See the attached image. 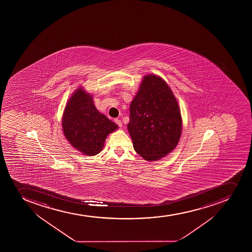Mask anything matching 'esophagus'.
Masks as SVG:
<instances>
[{
    "mask_svg": "<svg viewBox=\"0 0 252 252\" xmlns=\"http://www.w3.org/2000/svg\"><path fill=\"white\" fill-rule=\"evenodd\" d=\"M115 122L117 123V126H118L119 127H122V122H121V120L115 119Z\"/></svg>",
    "mask_w": 252,
    "mask_h": 252,
    "instance_id": "obj_1",
    "label": "esophagus"
}]
</instances>
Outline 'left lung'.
I'll return each instance as SVG.
<instances>
[{"label": "left lung", "instance_id": "left-lung-1", "mask_svg": "<svg viewBox=\"0 0 252 252\" xmlns=\"http://www.w3.org/2000/svg\"><path fill=\"white\" fill-rule=\"evenodd\" d=\"M128 131L135 152L147 161L167 156L177 147L182 130L178 102L165 80L146 75L130 105Z\"/></svg>", "mask_w": 252, "mask_h": 252}]
</instances>
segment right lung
<instances>
[{"mask_svg":"<svg viewBox=\"0 0 252 252\" xmlns=\"http://www.w3.org/2000/svg\"><path fill=\"white\" fill-rule=\"evenodd\" d=\"M62 125L68 142L88 156L101 152L107 135L118 127L97 111L92 95L83 87L78 88L68 100Z\"/></svg>","mask_w":252,"mask_h":252,"instance_id":"add662e5","label":"right lung"}]
</instances>
